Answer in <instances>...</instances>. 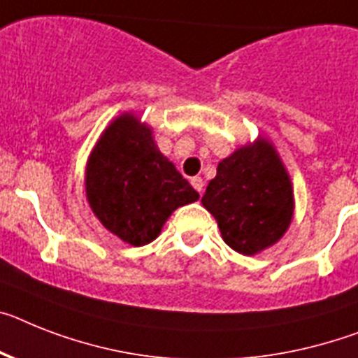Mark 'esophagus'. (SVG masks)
<instances>
[{"mask_svg": "<svg viewBox=\"0 0 358 358\" xmlns=\"http://www.w3.org/2000/svg\"><path fill=\"white\" fill-rule=\"evenodd\" d=\"M191 185L196 189L198 193H202L203 191V180L200 178V176H194V178H191Z\"/></svg>", "mask_w": 358, "mask_h": 358, "instance_id": "34e87169", "label": "esophagus"}]
</instances>
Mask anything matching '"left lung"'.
Segmentation results:
<instances>
[{
  "instance_id": "8db88e82",
  "label": "left lung",
  "mask_w": 358,
  "mask_h": 358,
  "mask_svg": "<svg viewBox=\"0 0 358 358\" xmlns=\"http://www.w3.org/2000/svg\"><path fill=\"white\" fill-rule=\"evenodd\" d=\"M202 203L218 222L225 244L248 257L276 244L295 209L289 174L266 138L218 164Z\"/></svg>"
}]
</instances>
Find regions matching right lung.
Returning a JSON list of instances; mask_svg holds the SVG:
<instances>
[{"instance_id": "obj_1", "label": "right lung", "mask_w": 358, "mask_h": 358, "mask_svg": "<svg viewBox=\"0 0 358 358\" xmlns=\"http://www.w3.org/2000/svg\"><path fill=\"white\" fill-rule=\"evenodd\" d=\"M85 193L105 229L131 245L152 242L174 209L200 198L156 147L152 129L131 113L114 120L96 142Z\"/></svg>"}]
</instances>
